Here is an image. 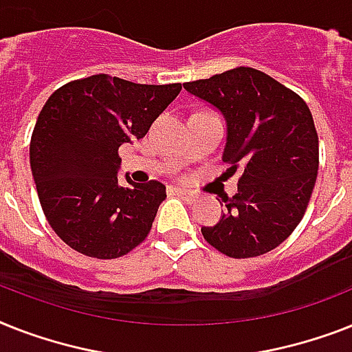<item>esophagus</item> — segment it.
Here are the masks:
<instances>
[{
	"label": "esophagus",
	"instance_id": "1",
	"mask_svg": "<svg viewBox=\"0 0 352 352\" xmlns=\"http://www.w3.org/2000/svg\"><path fill=\"white\" fill-rule=\"evenodd\" d=\"M173 191H175L177 195H181L184 197L186 201H190V202H195L199 197H197L195 191H190V190H184V188H173Z\"/></svg>",
	"mask_w": 352,
	"mask_h": 352
}]
</instances>
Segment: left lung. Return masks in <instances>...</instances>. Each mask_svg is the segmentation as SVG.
<instances>
[{
	"label": "left lung",
	"instance_id": "8db88e82",
	"mask_svg": "<svg viewBox=\"0 0 352 352\" xmlns=\"http://www.w3.org/2000/svg\"><path fill=\"white\" fill-rule=\"evenodd\" d=\"M226 119L222 161L242 170L239 193L202 235L231 258L260 256L287 239L304 217L318 173V133L298 94L267 74L239 67L184 82Z\"/></svg>",
	"mask_w": 352,
	"mask_h": 352
}]
</instances>
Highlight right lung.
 Wrapping results in <instances>:
<instances>
[{
	"label": "right lung",
	"instance_id": "1",
	"mask_svg": "<svg viewBox=\"0 0 352 352\" xmlns=\"http://www.w3.org/2000/svg\"><path fill=\"white\" fill-rule=\"evenodd\" d=\"M181 82L137 85L107 74L57 88L30 139V168L56 235L92 258H119L148 236L166 186H119V146L142 139Z\"/></svg>",
	"mask_w": 352,
	"mask_h": 352
}]
</instances>
